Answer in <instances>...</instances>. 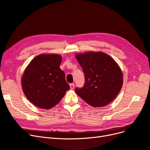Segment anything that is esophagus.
<instances>
[{
    "mask_svg": "<svg viewBox=\"0 0 150 150\" xmlns=\"http://www.w3.org/2000/svg\"><path fill=\"white\" fill-rule=\"evenodd\" d=\"M69 86H70V88L71 89H73L74 88V83H71L69 84Z\"/></svg>",
    "mask_w": 150,
    "mask_h": 150,
    "instance_id": "obj_1",
    "label": "esophagus"
}]
</instances>
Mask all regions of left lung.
<instances>
[{
  "label": "left lung",
  "mask_w": 150,
  "mask_h": 150,
  "mask_svg": "<svg viewBox=\"0 0 150 150\" xmlns=\"http://www.w3.org/2000/svg\"><path fill=\"white\" fill-rule=\"evenodd\" d=\"M76 58L83 71L84 86L76 87V94L92 107H104L119 93L123 75L117 63L103 52L90 51L77 54Z\"/></svg>",
  "instance_id": "left-lung-1"
}]
</instances>
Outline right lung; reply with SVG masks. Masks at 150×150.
<instances>
[{"mask_svg": "<svg viewBox=\"0 0 150 150\" xmlns=\"http://www.w3.org/2000/svg\"><path fill=\"white\" fill-rule=\"evenodd\" d=\"M59 54H40L26 68L22 78L25 96L35 105L43 109L55 106L70 87L65 74L59 68Z\"/></svg>", "mask_w": 150, "mask_h": 150, "instance_id": "1", "label": "right lung"}]
</instances>
